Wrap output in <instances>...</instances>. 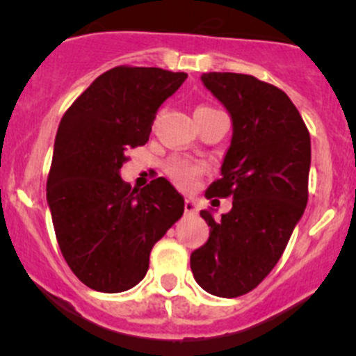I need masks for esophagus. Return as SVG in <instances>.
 I'll return each instance as SVG.
<instances>
[{"mask_svg":"<svg viewBox=\"0 0 356 356\" xmlns=\"http://www.w3.org/2000/svg\"><path fill=\"white\" fill-rule=\"evenodd\" d=\"M184 211L188 215H196L198 213V203L193 198H188L184 203Z\"/></svg>","mask_w":356,"mask_h":356,"instance_id":"34e87169","label":"esophagus"}]
</instances>
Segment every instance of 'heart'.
<instances>
[{"label":"heart","instance_id":"1","mask_svg":"<svg viewBox=\"0 0 356 356\" xmlns=\"http://www.w3.org/2000/svg\"><path fill=\"white\" fill-rule=\"evenodd\" d=\"M207 110H211V108H208V106H200V108H196L195 113H198V111H207ZM200 172H201L200 163L189 160V158H172V160L167 163V174L174 179L175 184L182 186V188H188L189 184H193V181L198 177Z\"/></svg>","mask_w":356,"mask_h":356}]
</instances>
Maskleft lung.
Here are the masks:
<instances>
[{"label":"left lung","instance_id":"left-lung-1","mask_svg":"<svg viewBox=\"0 0 356 356\" xmlns=\"http://www.w3.org/2000/svg\"><path fill=\"white\" fill-rule=\"evenodd\" d=\"M204 88L225 106L232 138L207 198H232L231 211L213 217L191 270L207 293L236 298L257 288L284 253L308 201L310 134L284 91L253 75L210 72ZM218 201V200H213Z\"/></svg>","mask_w":356,"mask_h":356}]
</instances>
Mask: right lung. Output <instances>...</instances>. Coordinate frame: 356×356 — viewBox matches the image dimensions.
I'll return each instance as SVG.
<instances>
[{"mask_svg":"<svg viewBox=\"0 0 356 356\" xmlns=\"http://www.w3.org/2000/svg\"><path fill=\"white\" fill-rule=\"evenodd\" d=\"M186 79L156 67H115L62 117L46 200L63 258L88 288H134L152 248L184 213V198L167 179L138 191L120 168L127 149L148 143L156 110Z\"/></svg>","mask_w":356,"mask_h":356,"instance_id":"right-lung-1","label":"right lung"}]
</instances>
